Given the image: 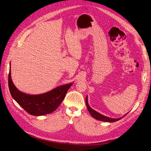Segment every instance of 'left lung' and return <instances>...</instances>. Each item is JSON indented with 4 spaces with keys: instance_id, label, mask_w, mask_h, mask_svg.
<instances>
[{
    "instance_id": "8db88e82",
    "label": "left lung",
    "mask_w": 151,
    "mask_h": 151,
    "mask_svg": "<svg viewBox=\"0 0 151 151\" xmlns=\"http://www.w3.org/2000/svg\"><path fill=\"white\" fill-rule=\"evenodd\" d=\"M86 107H87V109L88 110L89 112L90 113L91 116L95 118V119L96 120H99V121H104V122H109V123H113V122H116L117 121H119L121 119H122V118L124 117L127 114H126L125 115H124L123 117H119V118H111V117H107L105 116L103 114H101L99 113L96 112V111H95L94 109H93L91 107H90V106L89 105V104H88V96H86Z\"/></svg>"
}]
</instances>
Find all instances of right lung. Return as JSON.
I'll use <instances>...</instances> for the list:
<instances>
[{
    "mask_svg": "<svg viewBox=\"0 0 151 151\" xmlns=\"http://www.w3.org/2000/svg\"><path fill=\"white\" fill-rule=\"evenodd\" d=\"M11 63L8 85L13 99L32 116H43L55 111L62 102L67 91L73 83L61 85L46 93L29 95L22 92L15 86L11 79Z\"/></svg>",
    "mask_w": 151,
    "mask_h": 151,
    "instance_id": "obj_1",
    "label": "right lung"
}]
</instances>
